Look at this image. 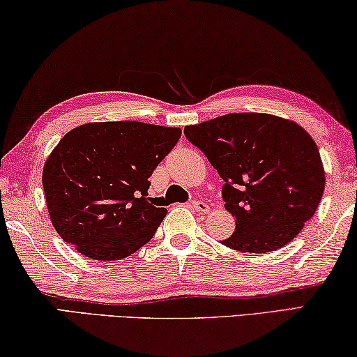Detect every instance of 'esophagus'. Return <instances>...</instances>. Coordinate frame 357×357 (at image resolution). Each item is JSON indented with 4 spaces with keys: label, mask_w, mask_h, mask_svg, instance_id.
I'll list each match as a JSON object with an SVG mask.
<instances>
[{
    "label": "esophagus",
    "mask_w": 357,
    "mask_h": 357,
    "mask_svg": "<svg viewBox=\"0 0 357 357\" xmlns=\"http://www.w3.org/2000/svg\"><path fill=\"white\" fill-rule=\"evenodd\" d=\"M190 208H194L195 211H199V213H208L209 211V206L206 205V203L205 202H199V200L192 202L190 203Z\"/></svg>",
    "instance_id": "34e87169"
}]
</instances>
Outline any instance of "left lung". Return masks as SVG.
I'll use <instances>...</instances> for the list:
<instances>
[{"instance_id": "1", "label": "left lung", "mask_w": 357, "mask_h": 357, "mask_svg": "<svg viewBox=\"0 0 357 357\" xmlns=\"http://www.w3.org/2000/svg\"><path fill=\"white\" fill-rule=\"evenodd\" d=\"M184 135L224 179L235 231L222 245L270 252L296 238L324 192L318 146L298 126L262 112H235L189 126Z\"/></svg>"}]
</instances>
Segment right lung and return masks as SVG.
Wrapping results in <instances>:
<instances>
[{
  "label": "right lung",
  "mask_w": 357,
  "mask_h": 357,
  "mask_svg": "<svg viewBox=\"0 0 357 357\" xmlns=\"http://www.w3.org/2000/svg\"><path fill=\"white\" fill-rule=\"evenodd\" d=\"M179 138V128L133 121L68 132L43 169L56 234L93 260H121L144 246L167 216L148 197L149 178Z\"/></svg>",
  "instance_id": "obj_1"
}]
</instances>
